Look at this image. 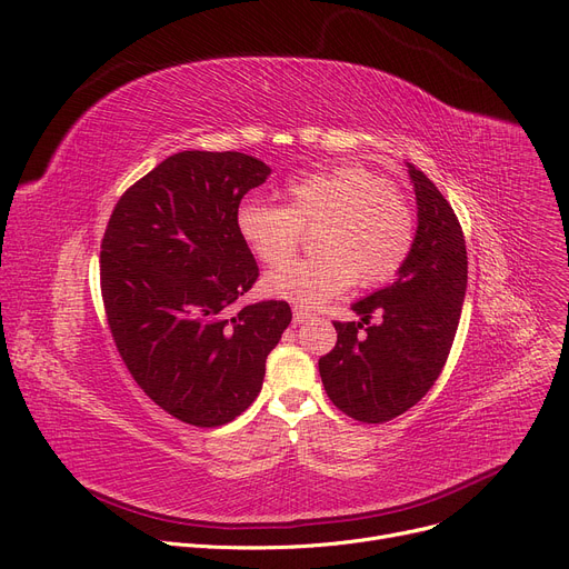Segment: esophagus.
Returning <instances> with one entry per match:
<instances>
[{
	"instance_id": "obj_1",
	"label": "esophagus",
	"mask_w": 569,
	"mask_h": 569,
	"mask_svg": "<svg viewBox=\"0 0 569 569\" xmlns=\"http://www.w3.org/2000/svg\"><path fill=\"white\" fill-rule=\"evenodd\" d=\"M315 315L310 310H303V308H293V323H306L310 321Z\"/></svg>"
}]
</instances>
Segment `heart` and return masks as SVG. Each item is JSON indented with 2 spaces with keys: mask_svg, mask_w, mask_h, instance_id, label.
I'll return each mask as SVG.
<instances>
[{
  "mask_svg": "<svg viewBox=\"0 0 569 569\" xmlns=\"http://www.w3.org/2000/svg\"><path fill=\"white\" fill-rule=\"evenodd\" d=\"M289 204L248 199L237 229L257 259L279 266L292 256L302 229L318 227L310 260L280 267L263 289L291 303L315 308L353 282L377 287L395 278L411 254L416 218L407 199L365 164H340L287 183Z\"/></svg>",
  "mask_w": 569,
  "mask_h": 569,
  "instance_id": "b5f03b06",
  "label": "heart"
}]
</instances>
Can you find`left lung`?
<instances>
[{
	"label": "left lung",
	"instance_id": "1",
	"mask_svg": "<svg viewBox=\"0 0 569 569\" xmlns=\"http://www.w3.org/2000/svg\"><path fill=\"white\" fill-rule=\"evenodd\" d=\"M407 167L418 204L411 254L392 284L351 306L360 321H332L338 345L319 358L330 402L349 418L375 425L409 411L439 379L469 278L452 207L425 172L411 162ZM372 316L380 321L372 325Z\"/></svg>",
	"mask_w": 569,
	"mask_h": 569
}]
</instances>
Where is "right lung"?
<instances>
[{"label":"right lung","instance_id":"right-lung-1","mask_svg":"<svg viewBox=\"0 0 569 569\" xmlns=\"http://www.w3.org/2000/svg\"><path fill=\"white\" fill-rule=\"evenodd\" d=\"M271 167L239 151H181L130 186L100 243V291L119 356L181 422L220 427L261 390L291 321L284 300L239 308L259 278L237 229Z\"/></svg>","mask_w":569,"mask_h":569}]
</instances>
